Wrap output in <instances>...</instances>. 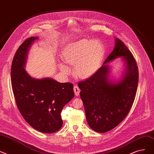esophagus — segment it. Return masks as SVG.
<instances>
[{
  "mask_svg": "<svg viewBox=\"0 0 154 154\" xmlns=\"http://www.w3.org/2000/svg\"><path fill=\"white\" fill-rule=\"evenodd\" d=\"M74 92L76 96H78L79 92H80V89L79 88V87L77 86H74Z\"/></svg>",
  "mask_w": 154,
  "mask_h": 154,
  "instance_id": "1",
  "label": "esophagus"
}]
</instances>
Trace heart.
Wrapping results in <instances>:
<instances>
[{
	"label": "heart",
	"instance_id": "1",
	"mask_svg": "<svg viewBox=\"0 0 154 154\" xmlns=\"http://www.w3.org/2000/svg\"><path fill=\"white\" fill-rule=\"evenodd\" d=\"M104 54V46L99 41L83 39L68 44L63 51L62 58L66 63L75 64L76 75L85 78L96 71ZM60 68L65 75L71 72V68L65 63H60Z\"/></svg>",
	"mask_w": 154,
	"mask_h": 154
}]
</instances>
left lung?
Segmentation results:
<instances>
[{"label":"left lung","mask_w":154,"mask_h":154,"mask_svg":"<svg viewBox=\"0 0 154 154\" xmlns=\"http://www.w3.org/2000/svg\"><path fill=\"white\" fill-rule=\"evenodd\" d=\"M123 57L126 64L123 76L119 82L109 78L108 62ZM138 82V70L135 58L121 40L115 39V46L94 74L78 84L90 128L105 133L120 124L133 105Z\"/></svg>","instance_id":"left-lung-1"}]
</instances>
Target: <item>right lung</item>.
Segmentation results:
<instances>
[{"instance_id":"1","label":"right lung","mask_w":154,"mask_h":154,"mask_svg":"<svg viewBox=\"0 0 154 154\" xmlns=\"http://www.w3.org/2000/svg\"><path fill=\"white\" fill-rule=\"evenodd\" d=\"M38 37L27 38L19 47L11 66V84L17 106L25 120L41 132L52 134L63 125L61 113L75 97L73 85L51 78L35 79L24 69L27 53Z\"/></svg>"}]
</instances>
